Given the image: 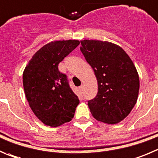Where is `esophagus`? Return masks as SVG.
<instances>
[{"mask_svg": "<svg viewBox=\"0 0 158 158\" xmlns=\"http://www.w3.org/2000/svg\"><path fill=\"white\" fill-rule=\"evenodd\" d=\"M79 89H80L81 90V91H83V89H84V85H81V86L80 87H79Z\"/></svg>", "mask_w": 158, "mask_h": 158, "instance_id": "1", "label": "esophagus"}]
</instances>
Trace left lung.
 I'll list each match as a JSON object with an SVG mask.
<instances>
[{
  "mask_svg": "<svg viewBox=\"0 0 158 158\" xmlns=\"http://www.w3.org/2000/svg\"><path fill=\"white\" fill-rule=\"evenodd\" d=\"M81 51L92 67L98 81V94L88 106L93 117L108 124L123 120L136 105L139 74L123 48L100 40L81 41Z\"/></svg>",
  "mask_w": 158,
  "mask_h": 158,
  "instance_id": "1",
  "label": "left lung"
}]
</instances>
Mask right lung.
I'll use <instances>...</instances> for the list:
<instances>
[{
  "mask_svg": "<svg viewBox=\"0 0 158 158\" xmlns=\"http://www.w3.org/2000/svg\"><path fill=\"white\" fill-rule=\"evenodd\" d=\"M78 40L52 41L39 49L23 71L25 97L35 116L46 126L57 127L68 123L79 104L67 76L58 64L71 52Z\"/></svg>",
  "mask_w": 158,
  "mask_h": 158,
  "instance_id": "obj_1",
  "label": "right lung"
}]
</instances>
